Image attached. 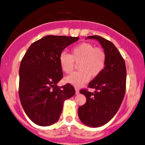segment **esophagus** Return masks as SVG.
<instances>
[{
    "label": "esophagus",
    "mask_w": 145,
    "mask_h": 145,
    "mask_svg": "<svg viewBox=\"0 0 145 145\" xmlns=\"http://www.w3.org/2000/svg\"><path fill=\"white\" fill-rule=\"evenodd\" d=\"M75 90H76V95H78V94L80 93L79 88H78V87H76V88H75Z\"/></svg>",
    "instance_id": "34e87169"
}]
</instances>
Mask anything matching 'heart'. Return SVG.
Instances as JSON below:
<instances>
[{
    "label": "heart",
    "mask_w": 145,
    "mask_h": 145,
    "mask_svg": "<svg viewBox=\"0 0 145 145\" xmlns=\"http://www.w3.org/2000/svg\"><path fill=\"white\" fill-rule=\"evenodd\" d=\"M107 61V55L100 47H95L89 42H83L71 49L70 55L62 53L59 63L62 70L67 74L73 72L78 63L79 71L66 78L67 82L76 86L86 84L90 77L95 78L103 71Z\"/></svg>",
    "instance_id": "b5f03b06"
}]
</instances>
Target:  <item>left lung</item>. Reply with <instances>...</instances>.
<instances>
[{
  "label": "left lung",
  "mask_w": 145,
  "mask_h": 145,
  "mask_svg": "<svg viewBox=\"0 0 145 145\" xmlns=\"http://www.w3.org/2000/svg\"><path fill=\"white\" fill-rule=\"evenodd\" d=\"M87 38L97 40L107 55V61L101 74L88 84L87 89L80 90L86 102L78 108V116L85 125L100 127L107 123L118 112L123 99L126 86V68L124 59L111 41L99 36Z\"/></svg>",
  "instance_id": "1"
}]
</instances>
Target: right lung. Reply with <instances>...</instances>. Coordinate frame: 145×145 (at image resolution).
Here are the masks:
<instances>
[{
	"mask_svg": "<svg viewBox=\"0 0 145 145\" xmlns=\"http://www.w3.org/2000/svg\"><path fill=\"white\" fill-rule=\"evenodd\" d=\"M79 37L48 35L30 45L21 61L19 96L26 115L36 124L58 121L63 102L76 93L70 84L58 86L63 78L59 56Z\"/></svg>",
	"mask_w": 145,
	"mask_h": 145,
	"instance_id": "1",
	"label": "right lung"
}]
</instances>
